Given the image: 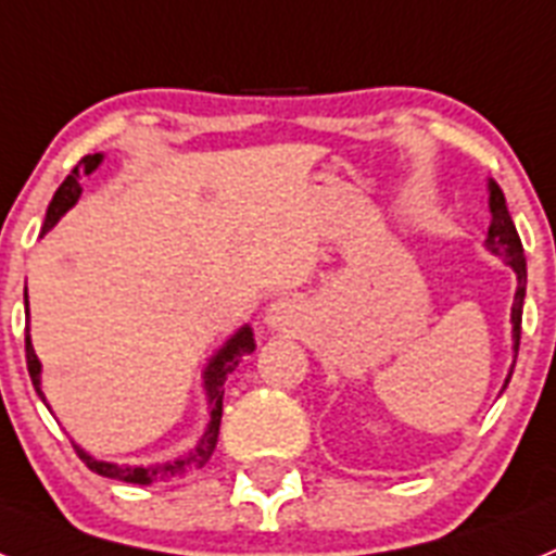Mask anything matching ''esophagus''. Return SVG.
Here are the masks:
<instances>
[{"label": "esophagus", "instance_id": "obj_1", "mask_svg": "<svg viewBox=\"0 0 556 556\" xmlns=\"http://www.w3.org/2000/svg\"><path fill=\"white\" fill-rule=\"evenodd\" d=\"M300 319H302V307L300 302L291 300V296H282V300L270 302L268 311H265V321H268V328L274 330L296 328Z\"/></svg>", "mask_w": 556, "mask_h": 556}]
</instances>
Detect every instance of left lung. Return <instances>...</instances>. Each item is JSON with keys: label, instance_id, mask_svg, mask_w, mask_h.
Instances as JSON below:
<instances>
[{"label": "left lung", "instance_id": "left-lung-1", "mask_svg": "<svg viewBox=\"0 0 556 556\" xmlns=\"http://www.w3.org/2000/svg\"><path fill=\"white\" fill-rule=\"evenodd\" d=\"M489 212H492V223H489L486 249L492 251V254L503 256V260H506L517 274V293H515V305H511V339H515V356H517V350H520V321H523V300H526V256H523V242H520V237H517V228L515 223H511V214H508L506 208L503 189L494 184V180H489ZM508 379H511V376H508Z\"/></svg>", "mask_w": 556, "mask_h": 556}]
</instances>
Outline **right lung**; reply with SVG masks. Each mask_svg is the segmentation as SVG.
<instances>
[{"instance_id":"add662e5","label":"right lung","mask_w":556,"mask_h":556,"mask_svg":"<svg viewBox=\"0 0 556 556\" xmlns=\"http://www.w3.org/2000/svg\"><path fill=\"white\" fill-rule=\"evenodd\" d=\"M104 155H87L78 161V166L67 175L59 189H55L53 200H50L48 206V217H45V226H41V235L50 231L55 223L62 220V214L67 208L76 206V200L81 198V180L84 175H90V172L98 169V163H101ZM25 305H27V291H25ZM254 330L249 325H242L226 344H223L212 358H208L206 370H203V387H206L208 395V424L203 438L198 441V446L191 452H186L184 458L177 460H166V464H155V466H129V464H106V460L92 458L90 452H84L81 446H76V455L87 464V469H92L101 478H112V480H124V483H138V486H147V483H155V480H166V478H177V475H186L191 469H200V466H206L208 458H212L214 446H217V435H220V418H223V384H226V376L240 365L242 356H249L251 350H254ZM25 356H27V372H30V381L36 387V393L39 399L45 401V393H41V362L36 356V350L30 344V330L25 333ZM48 404V401H45Z\"/></svg>"}]
</instances>
